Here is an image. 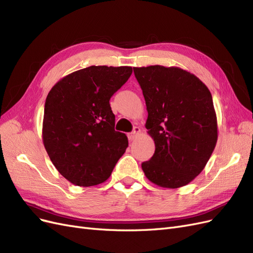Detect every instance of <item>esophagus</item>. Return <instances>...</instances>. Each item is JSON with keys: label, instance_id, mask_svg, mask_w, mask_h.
I'll return each instance as SVG.
<instances>
[{"label": "esophagus", "instance_id": "obj_1", "mask_svg": "<svg viewBox=\"0 0 253 253\" xmlns=\"http://www.w3.org/2000/svg\"><path fill=\"white\" fill-rule=\"evenodd\" d=\"M141 132V129H140V127H138V126H134L133 127V130H132V132L131 133H129V135H128V138H129V141H134L135 139H136V136H138V134Z\"/></svg>", "mask_w": 253, "mask_h": 253}]
</instances>
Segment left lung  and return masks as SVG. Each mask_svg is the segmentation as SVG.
Wrapping results in <instances>:
<instances>
[{
  "label": "left lung",
  "mask_w": 253,
  "mask_h": 253,
  "mask_svg": "<svg viewBox=\"0 0 253 253\" xmlns=\"http://www.w3.org/2000/svg\"><path fill=\"white\" fill-rule=\"evenodd\" d=\"M147 107L146 128L155 141L150 160L142 163L149 181L186 185L206 167L217 142L211 92L190 72L162 66L133 68Z\"/></svg>",
  "instance_id": "obj_1"
}]
</instances>
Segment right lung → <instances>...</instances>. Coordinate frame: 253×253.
Returning <instances> with one entry per match:
<instances>
[{"instance_id": "obj_1", "label": "right lung", "mask_w": 253, "mask_h": 253, "mask_svg": "<svg viewBox=\"0 0 253 253\" xmlns=\"http://www.w3.org/2000/svg\"><path fill=\"white\" fill-rule=\"evenodd\" d=\"M132 73L131 67L91 66L57 83L47 94L42 139L55 168L71 183L105 182L128 147L115 131L109 100Z\"/></svg>"}]
</instances>
